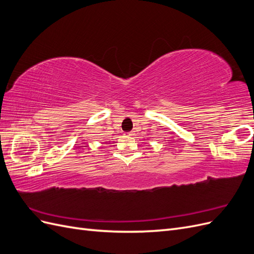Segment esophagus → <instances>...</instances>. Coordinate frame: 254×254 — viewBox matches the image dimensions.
Wrapping results in <instances>:
<instances>
[{
	"label": "esophagus",
	"instance_id": "34e87169",
	"mask_svg": "<svg viewBox=\"0 0 254 254\" xmlns=\"http://www.w3.org/2000/svg\"><path fill=\"white\" fill-rule=\"evenodd\" d=\"M128 135H130V136H132V135H134V132H133V131H131V132H129V133H128Z\"/></svg>",
	"mask_w": 254,
	"mask_h": 254
}]
</instances>
